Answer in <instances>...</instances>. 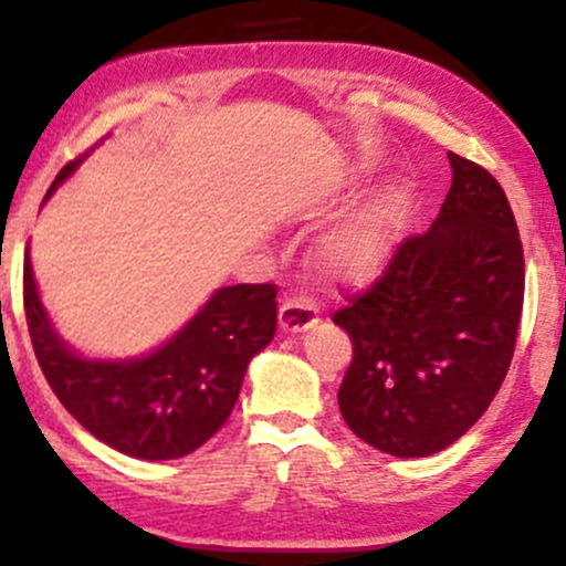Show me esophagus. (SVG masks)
Wrapping results in <instances>:
<instances>
[{
  "instance_id": "esophagus-1",
  "label": "esophagus",
  "mask_w": 566,
  "mask_h": 566,
  "mask_svg": "<svg viewBox=\"0 0 566 566\" xmlns=\"http://www.w3.org/2000/svg\"><path fill=\"white\" fill-rule=\"evenodd\" d=\"M319 322V306L308 293H295L279 308V327L284 333H303Z\"/></svg>"
}]
</instances>
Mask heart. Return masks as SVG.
I'll return each instance as SVG.
<instances>
[{
  "mask_svg": "<svg viewBox=\"0 0 566 566\" xmlns=\"http://www.w3.org/2000/svg\"><path fill=\"white\" fill-rule=\"evenodd\" d=\"M411 198L402 185H387L319 241V260L340 276H368L381 269L400 244Z\"/></svg>",
  "mask_w": 566,
  "mask_h": 566,
  "instance_id": "b5f03b06",
  "label": "heart"
}]
</instances>
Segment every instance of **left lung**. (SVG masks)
I'll list each match as a JSON object with an SVG mask.
<instances>
[{"instance_id": "1", "label": "left lung", "mask_w": 566, "mask_h": 566, "mask_svg": "<svg viewBox=\"0 0 566 566\" xmlns=\"http://www.w3.org/2000/svg\"><path fill=\"white\" fill-rule=\"evenodd\" d=\"M451 188L430 231L397 247L368 293L333 314L352 338L338 389L349 430L400 459L449 449L511 368L524 250L505 190L449 153Z\"/></svg>"}]
</instances>
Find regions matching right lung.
Segmentation results:
<instances>
[{"label":"right lung","instance_id":"right-lung-1","mask_svg":"<svg viewBox=\"0 0 566 566\" xmlns=\"http://www.w3.org/2000/svg\"><path fill=\"white\" fill-rule=\"evenodd\" d=\"M85 158V155H83ZM59 171L45 201L83 164ZM42 201V203H45ZM23 308L48 384L93 438L126 457L164 462L201 449L239 400L247 365L276 333V287H220L164 346L132 359H91L55 333L27 250Z\"/></svg>","mask_w":566,"mask_h":566}]
</instances>
